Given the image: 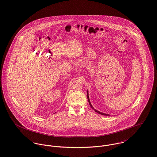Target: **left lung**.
<instances>
[{
  "instance_id": "1",
  "label": "left lung",
  "mask_w": 157,
  "mask_h": 157,
  "mask_svg": "<svg viewBox=\"0 0 157 157\" xmlns=\"http://www.w3.org/2000/svg\"><path fill=\"white\" fill-rule=\"evenodd\" d=\"M87 99H88V102H89V104L90 105V106H91V107L92 108V109H94L96 113H98V114H101V115H104V116H109V114H105V113H101V112L98 111V110L95 109L93 108V106L91 105V103H90V99H89V96H88V91H87Z\"/></svg>"
}]
</instances>
